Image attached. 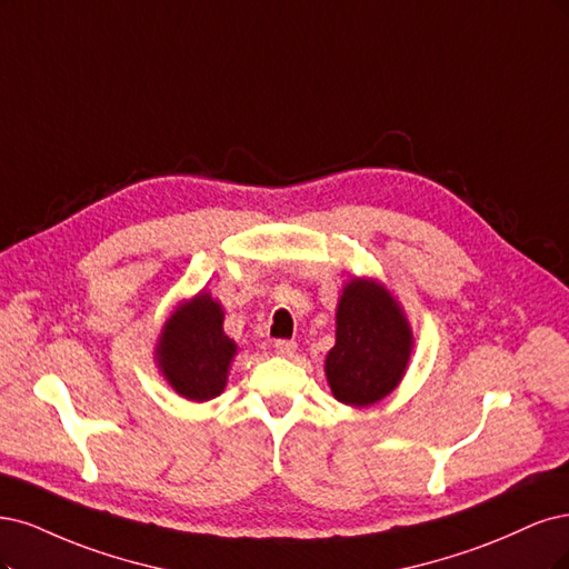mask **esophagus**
<instances>
[{
    "instance_id": "34e87169",
    "label": "esophagus",
    "mask_w": 569,
    "mask_h": 569,
    "mask_svg": "<svg viewBox=\"0 0 569 569\" xmlns=\"http://www.w3.org/2000/svg\"><path fill=\"white\" fill-rule=\"evenodd\" d=\"M273 350H277V355H281V357H292L298 350V342L296 340H277L273 342Z\"/></svg>"
}]
</instances>
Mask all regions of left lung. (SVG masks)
<instances>
[{"mask_svg":"<svg viewBox=\"0 0 569 569\" xmlns=\"http://www.w3.org/2000/svg\"><path fill=\"white\" fill-rule=\"evenodd\" d=\"M411 331L392 296L373 281H350L338 305L336 345L326 357L328 385L342 405L366 407L405 376Z\"/></svg>","mask_w":569,"mask_h":569,"instance_id":"left-lung-1","label":"left lung"}]
</instances>
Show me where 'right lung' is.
Instances as JSON below:
<instances>
[{"mask_svg": "<svg viewBox=\"0 0 569 569\" xmlns=\"http://www.w3.org/2000/svg\"><path fill=\"white\" fill-rule=\"evenodd\" d=\"M222 321V307L200 292L164 323L158 363L181 397L208 401L224 390L236 345L224 336Z\"/></svg>", "mask_w": 569, "mask_h": 569, "instance_id": "obj_1", "label": "right lung"}]
</instances>
